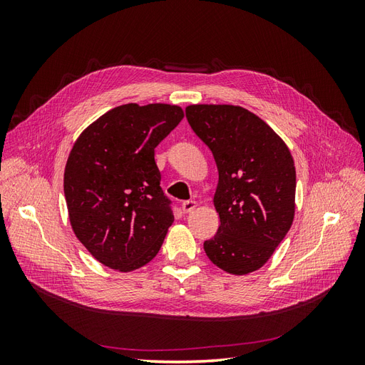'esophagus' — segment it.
<instances>
[{
  "label": "esophagus",
  "instance_id": "esophagus-1",
  "mask_svg": "<svg viewBox=\"0 0 365 365\" xmlns=\"http://www.w3.org/2000/svg\"><path fill=\"white\" fill-rule=\"evenodd\" d=\"M196 202L195 201H184L182 204H181V208H182V212L184 213H190V212H193V210L196 208Z\"/></svg>",
  "mask_w": 365,
  "mask_h": 365
}]
</instances>
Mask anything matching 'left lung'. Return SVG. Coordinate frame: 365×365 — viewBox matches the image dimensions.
<instances>
[{
  "label": "left lung",
  "mask_w": 365,
  "mask_h": 365,
  "mask_svg": "<svg viewBox=\"0 0 365 365\" xmlns=\"http://www.w3.org/2000/svg\"><path fill=\"white\" fill-rule=\"evenodd\" d=\"M185 117L212 150L220 225L204 242L208 259L228 274L257 271L288 233L295 213V165L284 141L248 109L190 105Z\"/></svg>",
  "instance_id": "8db88e82"
}]
</instances>
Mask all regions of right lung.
<instances>
[{"instance_id":"right-lung-1","label":"right lung","mask_w":365,"mask_h":365,"mask_svg":"<svg viewBox=\"0 0 365 365\" xmlns=\"http://www.w3.org/2000/svg\"><path fill=\"white\" fill-rule=\"evenodd\" d=\"M182 117L176 105L128 103L76 140L63 173L70 224L105 267L129 272L158 254L173 212L153 155Z\"/></svg>"}]
</instances>
